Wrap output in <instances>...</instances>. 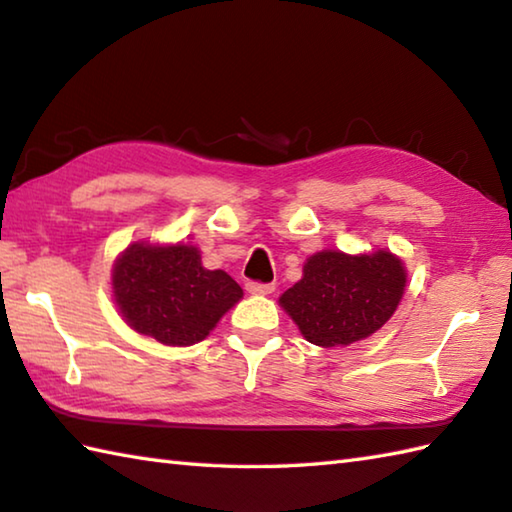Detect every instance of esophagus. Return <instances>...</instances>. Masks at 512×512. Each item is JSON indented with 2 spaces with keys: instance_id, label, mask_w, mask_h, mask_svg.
<instances>
[{
  "instance_id": "1",
  "label": "esophagus",
  "mask_w": 512,
  "mask_h": 512,
  "mask_svg": "<svg viewBox=\"0 0 512 512\" xmlns=\"http://www.w3.org/2000/svg\"><path fill=\"white\" fill-rule=\"evenodd\" d=\"M246 291L255 295H268L275 291V284H264V282H246Z\"/></svg>"
}]
</instances>
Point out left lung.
Returning a JSON list of instances; mask_svg holds the SVG:
<instances>
[{"label": "left lung", "instance_id": "left-lung-1", "mask_svg": "<svg viewBox=\"0 0 512 512\" xmlns=\"http://www.w3.org/2000/svg\"><path fill=\"white\" fill-rule=\"evenodd\" d=\"M401 259L387 250L349 257L324 250L280 297L302 336L318 347H347L392 318L405 288Z\"/></svg>", "mask_w": 512, "mask_h": 512}]
</instances>
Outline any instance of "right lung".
I'll list each match as a JSON object with an SVG mask.
<instances>
[{
	"instance_id": "1",
	"label": "right lung",
	"mask_w": 512,
	"mask_h": 512,
	"mask_svg": "<svg viewBox=\"0 0 512 512\" xmlns=\"http://www.w3.org/2000/svg\"><path fill=\"white\" fill-rule=\"evenodd\" d=\"M241 295L228 273L203 268L188 244H132L114 266V297L129 327L170 347L206 338Z\"/></svg>"
}]
</instances>
